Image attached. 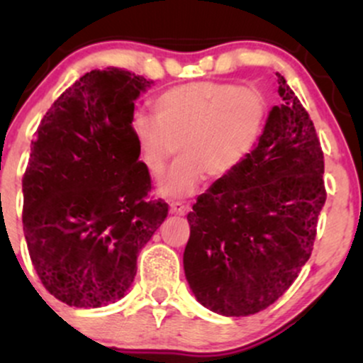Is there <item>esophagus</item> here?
I'll return each mask as SVG.
<instances>
[{"instance_id":"esophagus-1","label":"esophagus","mask_w":363,"mask_h":363,"mask_svg":"<svg viewBox=\"0 0 363 363\" xmlns=\"http://www.w3.org/2000/svg\"><path fill=\"white\" fill-rule=\"evenodd\" d=\"M189 211V206L184 205L181 201H172L170 203V213L174 215H186Z\"/></svg>"}]
</instances>
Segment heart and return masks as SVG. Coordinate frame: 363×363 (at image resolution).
<instances>
[{"instance_id":"heart-1","label":"heart","mask_w":363,"mask_h":363,"mask_svg":"<svg viewBox=\"0 0 363 363\" xmlns=\"http://www.w3.org/2000/svg\"><path fill=\"white\" fill-rule=\"evenodd\" d=\"M152 109L155 119L136 114L131 123L140 165L158 179L177 150L181 158L162 181L160 191L187 196L205 176L227 177L251 155L269 104L264 90L254 83L193 82L158 95Z\"/></svg>"}]
</instances>
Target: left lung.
Masks as SVG:
<instances>
[{"mask_svg":"<svg viewBox=\"0 0 363 363\" xmlns=\"http://www.w3.org/2000/svg\"><path fill=\"white\" fill-rule=\"evenodd\" d=\"M277 74L281 104L256 148L187 215L186 280L198 302L222 315L256 314L290 289L309 261L326 201L314 123Z\"/></svg>","mask_w":363,"mask_h":363,"instance_id":"1","label":"left lung"}]
</instances>
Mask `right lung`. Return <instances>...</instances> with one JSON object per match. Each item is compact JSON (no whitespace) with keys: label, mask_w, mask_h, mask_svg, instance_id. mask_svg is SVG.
Listing matches in <instances>:
<instances>
[{"label":"right lung","mask_w":363,"mask_h":363,"mask_svg":"<svg viewBox=\"0 0 363 363\" xmlns=\"http://www.w3.org/2000/svg\"><path fill=\"white\" fill-rule=\"evenodd\" d=\"M152 80L91 69L45 112L22 179L23 234L40 281L57 301L95 309L124 297L136 259L169 213L147 199L135 101Z\"/></svg>","instance_id":"1"}]
</instances>
